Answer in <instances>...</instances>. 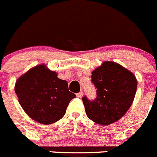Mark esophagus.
<instances>
[{"label":"esophagus","instance_id":"1","mask_svg":"<svg viewBox=\"0 0 157 157\" xmlns=\"http://www.w3.org/2000/svg\"><path fill=\"white\" fill-rule=\"evenodd\" d=\"M83 91H80V92L77 93V97H79V98H80V97H83Z\"/></svg>","mask_w":157,"mask_h":157}]
</instances>
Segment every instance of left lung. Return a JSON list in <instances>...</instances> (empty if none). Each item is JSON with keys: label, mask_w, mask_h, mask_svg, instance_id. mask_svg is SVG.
<instances>
[{"label": "left lung", "mask_w": 157, "mask_h": 157, "mask_svg": "<svg viewBox=\"0 0 157 157\" xmlns=\"http://www.w3.org/2000/svg\"><path fill=\"white\" fill-rule=\"evenodd\" d=\"M91 82L97 89V97H83L85 111L91 121L101 125L116 122L131 106L137 81L133 73L118 63L105 61L92 72Z\"/></svg>", "instance_id": "1"}]
</instances>
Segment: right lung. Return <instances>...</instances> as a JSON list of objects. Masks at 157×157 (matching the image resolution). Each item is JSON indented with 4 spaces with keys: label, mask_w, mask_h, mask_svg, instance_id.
I'll use <instances>...</instances> for the list:
<instances>
[{
    "label": "right lung",
    "mask_w": 157,
    "mask_h": 157,
    "mask_svg": "<svg viewBox=\"0 0 157 157\" xmlns=\"http://www.w3.org/2000/svg\"><path fill=\"white\" fill-rule=\"evenodd\" d=\"M15 93L26 113L43 124L61 119L70 101L76 97L69 91L67 82L59 79L44 64L21 76L16 82Z\"/></svg>",
    "instance_id": "obj_1"
}]
</instances>
